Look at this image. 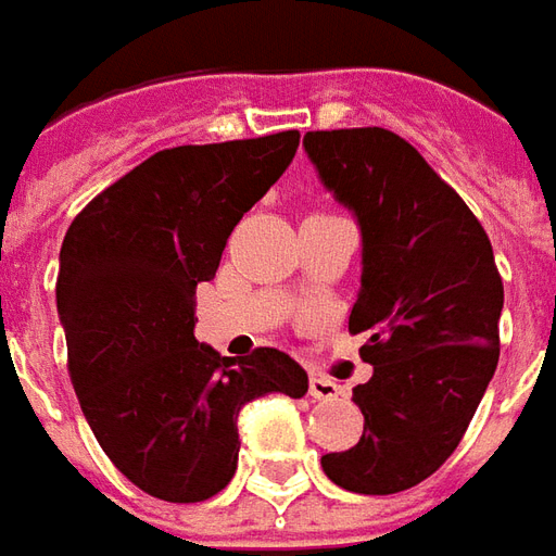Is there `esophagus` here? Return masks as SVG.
Listing matches in <instances>:
<instances>
[{
    "instance_id": "obj_1",
    "label": "esophagus",
    "mask_w": 556,
    "mask_h": 556,
    "mask_svg": "<svg viewBox=\"0 0 556 556\" xmlns=\"http://www.w3.org/2000/svg\"><path fill=\"white\" fill-rule=\"evenodd\" d=\"M308 392L317 397V401H329V397L338 395V386H334L332 380L320 377V374H314V377H311V383H308Z\"/></svg>"
}]
</instances>
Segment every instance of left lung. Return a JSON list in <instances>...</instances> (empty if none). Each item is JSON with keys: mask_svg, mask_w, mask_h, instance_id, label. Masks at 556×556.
<instances>
[{"mask_svg": "<svg viewBox=\"0 0 556 556\" xmlns=\"http://www.w3.org/2000/svg\"><path fill=\"white\" fill-rule=\"evenodd\" d=\"M320 182L362 230V290L350 332L374 365L353 389L359 443L323 455V473L356 494H397L458 448L500 359V281L470 206L404 137L386 128L308 131Z\"/></svg>", "mask_w": 556, "mask_h": 556, "instance_id": "left-lung-1", "label": "left lung"}]
</instances>
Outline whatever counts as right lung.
<instances>
[{
  "mask_svg": "<svg viewBox=\"0 0 556 556\" xmlns=\"http://www.w3.org/2000/svg\"><path fill=\"white\" fill-rule=\"evenodd\" d=\"M296 146L299 131H278L155 152L65 233L56 308L71 383L108 458L152 497H215L236 473L239 410L269 392H308V374L281 350L233 359L194 338L197 285L215 278L233 227Z\"/></svg>",
  "mask_w": 556,
  "mask_h": 556,
  "instance_id": "right-lung-1",
  "label": "right lung"
}]
</instances>
